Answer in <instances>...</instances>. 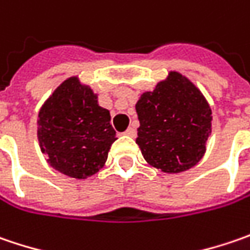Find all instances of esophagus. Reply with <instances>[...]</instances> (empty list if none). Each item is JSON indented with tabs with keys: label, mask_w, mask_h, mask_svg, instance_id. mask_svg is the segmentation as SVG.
I'll use <instances>...</instances> for the list:
<instances>
[{
	"label": "esophagus",
	"mask_w": 250,
	"mask_h": 250,
	"mask_svg": "<svg viewBox=\"0 0 250 250\" xmlns=\"http://www.w3.org/2000/svg\"><path fill=\"white\" fill-rule=\"evenodd\" d=\"M125 136H128V137H136L137 136L136 128H134V127H128V128L125 130Z\"/></svg>",
	"instance_id": "1"
}]
</instances>
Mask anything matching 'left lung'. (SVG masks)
<instances>
[{
  "mask_svg": "<svg viewBox=\"0 0 250 250\" xmlns=\"http://www.w3.org/2000/svg\"><path fill=\"white\" fill-rule=\"evenodd\" d=\"M136 143L148 165L165 173L193 168L206 154L211 136V107L206 96L178 71L141 93Z\"/></svg>",
  "mask_w": 250,
  "mask_h": 250,
  "instance_id": "8db88e82",
  "label": "left lung"
}]
</instances>
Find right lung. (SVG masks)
I'll return each mask as SVG.
<instances>
[{"mask_svg": "<svg viewBox=\"0 0 250 250\" xmlns=\"http://www.w3.org/2000/svg\"><path fill=\"white\" fill-rule=\"evenodd\" d=\"M38 140L51 168L81 180L104 168L117 138L109 110L99 106L98 93L72 75L42 104Z\"/></svg>", "mask_w": 250, "mask_h": 250, "instance_id": "1", "label": "right lung"}]
</instances>
